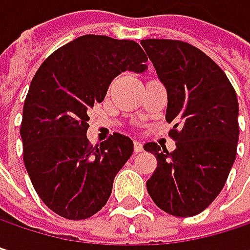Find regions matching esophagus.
<instances>
[{
  "label": "esophagus",
  "mask_w": 250,
  "mask_h": 250,
  "mask_svg": "<svg viewBox=\"0 0 250 250\" xmlns=\"http://www.w3.org/2000/svg\"><path fill=\"white\" fill-rule=\"evenodd\" d=\"M142 150H143V145H142L140 142L136 140V142H134V152L139 153V152H142Z\"/></svg>",
  "instance_id": "1"
}]
</instances>
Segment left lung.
I'll use <instances>...</instances> for the list:
<instances>
[{
  "label": "left lung",
  "mask_w": 250,
  "mask_h": 250,
  "mask_svg": "<svg viewBox=\"0 0 250 250\" xmlns=\"http://www.w3.org/2000/svg\"><path fill=\"white\" fill-rule=\"evenodd\" d=\"M168 94L172 153L145 143L158 168L146 182L153 203L168 214L191 217L220 194L236 159L239 103L226 74L200 49L165 39L142 40Z\"/></svg>",
  "instance_id": "8db88e82"
}]
</instances>
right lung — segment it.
<instances>
[{
  "label": "right lung",
  "mask_w": 250,
  "mask_h": 250,
  "mask_svg": "<svg viewBox=\"0 0 250 250\" xmlns=\"http://www.w3.org/2000/svg\"><path fill=\"white\" fill-rule=\"evenodd\" d=\"M133 40L86 34L53 52L33 78L20 128L27 174L56 214L82 220L108 201L116 175L133 153V140L114 133L100 147L88 143V111L125 71L147 69Z\"/></svg>",
  "instance_id": "obj_1"
}]
</instances>
